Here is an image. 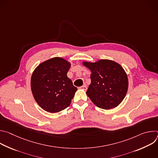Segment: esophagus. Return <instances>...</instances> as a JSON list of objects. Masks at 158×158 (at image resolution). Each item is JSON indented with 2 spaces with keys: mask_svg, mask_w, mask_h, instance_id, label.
<instances>
[{
  "mask_svg": "<svg viewBox=\"0 0 158 158\" xmlns=\"http://www.w3.org/2000/svg\"><path fill=\"white\" fill-rule=\"evenodd\" d=\"M80 89H82L84 90V91H86V90H87V86L85 85H84L80 87Z\"/></svg>",
  "mask_w": 158,
  "mask_h": 158,
  "instance_id": "1",
  "label": "esophagus"
}]
</instances>
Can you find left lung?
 Masks as SVG:
<instances>
[{"label": "left lung", "mask_w": 158, "mask_h": 158, "mask_svg": "<svg viewBox=\"0 0 158 158\" xmlns=\"http://www.w3.org/2000/svg\"><path fill=\"white\" fill-rule=\"evenodd\" d=\"M91 71V83L86 94L98 107L110 109L124 99L128 89L127 74L118 63L108 59L96 62H83Z\"/></svg>", "instance_id": "left-lung-1"}]
</instances>
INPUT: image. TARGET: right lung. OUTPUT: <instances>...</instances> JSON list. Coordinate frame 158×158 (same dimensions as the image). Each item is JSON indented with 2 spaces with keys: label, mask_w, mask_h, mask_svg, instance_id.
Listing matches in <instances>:
<instances>
[{
  "label": "right lung",
  "mask_w": 158,
  "mask_h": 158,
  "mask_svg": "<svg viewBox=\"0 0 158 158\" xmlns=\"http://www.w3.org/2000/svg\"><path fill=\"white\" fill-rule=\"evenodd\" d=\"M71 64L54 57L40 64L31 80L33 96L44 110L56 113L68 107L77 90L67 76Z\"/></svg>",
  "instance_id": "obj_1"
}]
</instances>
